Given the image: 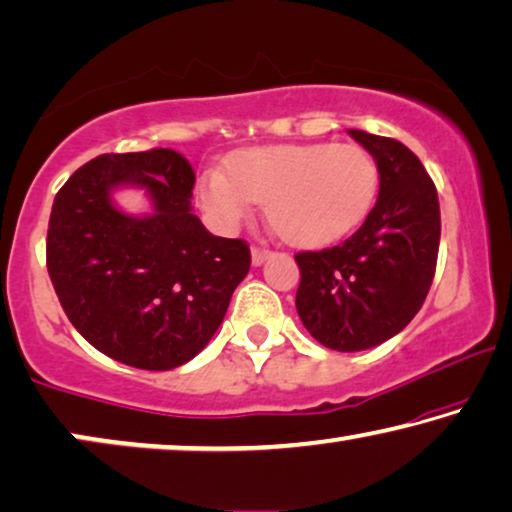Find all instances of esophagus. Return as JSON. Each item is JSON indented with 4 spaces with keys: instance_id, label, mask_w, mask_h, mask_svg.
Masks as SVG:
<instances>
[{
    "instance_id": "obj_1",
    "label": "esophagus",
    "mask_w": 512,
    "mask_h": 512,
    "mask_svg": "<svg viewBox=\"0 0 512 512\" xmlns=\"http://www.w3.org/2000/svg\"><path fill=\"white\" fill-rule=\"evenodd\" d=\"M270 251L265 247H251V263L254 265H263L265 261H268Z\"/></svg>"
}]
</instances>
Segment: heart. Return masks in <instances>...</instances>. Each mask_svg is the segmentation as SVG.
<instances>
[{
  "label": "heart",
  "instance_id": "heart-1",
  "mask_svg": "<svg viewBox=\"0 0 512 512\" xmlns=\"http://www.w3.org/2000/svg\"><path fill=\"white\" fill-rule=\"evenodd\" d=\"M379 187V164L360 145H263L235 152L226 170H205L196 201L221 233L235 231L256 203H265L281 238L316 249L353 233L372 212Z\"/></svg>",
  "mask_w": 512,
  "mask_h": 512
}]
</instances>
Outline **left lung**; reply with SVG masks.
I'll return each instance as SVG.
<instances>
[{
  "label": "left lung",
  "mask_w": 512,
  "mask_h": 512,
  "mask_svg": "<svg viewBox=\"0 0 512 512\" xmlns=\"http://www.w3.org/2000/svg\"><path fill=\"white\" fill-rule=\"evenodd\" d=\"M379 164L376 205L342 244L300 251L295 295L309 335L332 351H365L402 332L425 302L439 256L441 212L432 177L395 138L351 129Z\"/></svg>",
  "instance_id": "8db88e82"
}]
</instances>
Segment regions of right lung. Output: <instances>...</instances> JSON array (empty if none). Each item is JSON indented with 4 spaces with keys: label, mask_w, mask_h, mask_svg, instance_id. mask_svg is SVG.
I'll return each instance as SVG.
<instances>
[{
    "label": "right lung",
    "mask_w": 512,
    "mask_h": 512,
    "mask_svg": "<svg viewBox=\"0 0 512 512\" xmlns=\"http://www.w3.org/2000/svg\"><path fill=\"white\" fill-rule=\"evenodd\" d=\"M194 182L182 154L154 147L101 154L55 196L46 265L59 305L87 342L129 367L164 372L201 353L249 272V244L217 238L191 212ZM127 183L151 194L152 215L112 205Z\"/></svg>",
    "instance_id": "1"
}]
</instances>
